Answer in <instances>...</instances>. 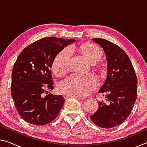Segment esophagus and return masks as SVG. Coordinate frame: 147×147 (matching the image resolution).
<instances>
[{"label": "esophagus", "mask_w": 147, "mask_h": 147, "mask_svg": "<svg viewBox=\"0 0 147 147\" xmlns=\"http://www.w3.org/2000/svg\"><path fill=\"white\" fill-rule=\"evenodd\" d=\"M63 96L65 98H67L69 97H75V98H78V99H83V98L80 97V96H76V95H71V94H63Z\"/></svg>", "instance_id": "1"}]
</instances>
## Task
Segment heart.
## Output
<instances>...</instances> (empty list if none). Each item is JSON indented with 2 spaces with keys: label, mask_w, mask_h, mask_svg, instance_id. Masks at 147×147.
<instances>
[{
  "label": "heart",
  "mask_w": 147,
  "mask_h": 147,
  "mask_svg": "<svg viewBox=\"0 0 147 147\" xmlns=\"http://www.w3.org/2000/svg\"><path fill=\"white\" fill-rule=\"evenodd\" d=\"M82 54L91 62L96 63L102 56V51L98 46L88 43L79 47ZM72 56L70 47H66L60 51L54 58L52 63V70L56 76H60L67 73ZM98 86V80L93 74H75L68 76L59 83V91L65 94L84 97L91 93Z\"/></svg>",
  "instance_id": "obj_1"
}]
</instances>
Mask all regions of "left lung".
Listing matches in <instances>:
<instances>
[{
	"label": "left lung",
	"instance_id": "8db88e82",
	"mask_svg": "<svg viewBox=\"0 0 147 147\" xmlns=\"http://www.w3.org/2000/svg\"><path fill=\"white\" fill-rule=\"evenodd\" d=\"M103 49L107 60V77L98 93H104L106 103L98 101V109L90 116L100 128L120 125L128 118L137 98L138 79L130 58L123 49L101 38L92 39Z\"/></svg>",
	"mask_w": 147,
	"mask_h": 147
}]
</instances>
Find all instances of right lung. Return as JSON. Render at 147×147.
Masks as SVG:
<instances>
[{"mask_svg":"<svg viewBox=\"0 0 147 147\" xmlns=\"http://www.w3.org/2000/svg\"><path fill=\"white\" fill-rule=\"evenodd\" d=\"M47 37L26 47L19 54L11 74V93L22 119L35 125H44L58 115L65 99L49 93L44 96L46 87L54 89L52 63L58 53L75 42Z\"/></svg>","mask_w":147,"mask_h":147,"instance_id":"add662e5","label":"right lung"}]
</instances>
